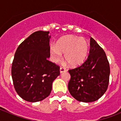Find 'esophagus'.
I'll list each match as a JSON object with an SVG mask.
<instances>
[{"label":"esophagus","mask_w":121,"mask_h":121,"mask_svg":"<svg viewBox=\"0 0 121 121\" xmlns=\"http://www.w3.org/2000/svg\"><path fill=\"white\" fill-rule=\"evenodd\" d=\"M66 71H67V70H66L65 68H63V67H60V73H64V72H65Z\"/></svg>","instance_id":"obj_1"}]
</instances>
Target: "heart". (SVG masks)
Masks as SVG:
<instances>
[{"mask_svg": "<svg viewBox=\"0 0 121 121\" xmlns=\"http://www.w3.org/2000/svg\"><path fill=\"white\" fill-rule=\"evenodd\" d=\"M88 51V43L83 37L65 36L57 40L56 45H51L50 52L54 62L57 63L64 59L71 66H78L84 62Z\"/></svg>", "mask_w": 121, "mask_h": 121, "instance_id": "heart-1", "label": "heart"}]
</instances>
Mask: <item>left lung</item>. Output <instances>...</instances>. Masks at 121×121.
Returning <instances> with one entry per match:
<instances>
[{"instance_id":"obj_1","label":"left lung","mask_w":121,"mask_h":121,"mask_svg":"<svg viewBox=\"0 0 121 121\" xmlns=\"http://www.w3.org/2000/svg\"><path fill=\"white\" fill-rule=\"evenodd\" d=\"M68 72L71 76L68 90L78 101H96L107 90L110 73L108 61L103 49L92 37L90 38V50L86 61Z\"/></svg>"}]
</instances>
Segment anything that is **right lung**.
<instances>
[{
    "instance_id": "obj_1",
    "label": "right lung",
    "mask_w": 121,
    "mask_h": 121,
    "mask_svg": "<svg viewBox=\"0 0 121 121\" xmlns=\"http://www.w3.org/2000/svg\"><path fill=\"white\" fill-rule=\"evenodd\" d=\"M49 31H38L18 47L11 67L17 93L31 102L41 101L51 93L53 81L60 74L59 67L49 61Z\"/></svg>"
}]
</instances>
